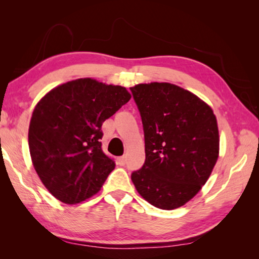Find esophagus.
<instances>
[{
  "mask_svg": "<svg viewBox=\"0 0 259 259\" xmlns=\"http://www.w3.org/2000/svg\"><path fill=\"white\" fill-rule=\"evenodd\" d=\"M125 161H126L125 156H121V157H119V159H117V164L124 165L125 164Z\"/></svg>",
  "mask_w": 259,
  "mask_h": 259,
  "instance_id": "esophagus-1",
  "label": "esophagus"
}]
</instances>
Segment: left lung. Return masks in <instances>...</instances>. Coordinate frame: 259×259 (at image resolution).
Wrapping results in <instances>:
<instances>
[{
  "instance_id": "8db88e82",
  "label": "left lung",
  "mask_w": 259,
  "mask_h": 259,
  "mask_svg": "<svg viewBox=\"0 0 259 259\" xmlns=\"http://www.w3.org/2000/svg\"><path fill=\"white\" fill-rule=\"evenodd\" d=\"M130 90L142 116L146 155L131 181L148 203L177 209L198 194L216 164V115L198 96L171 83H140Z\"/></svg>"
}]
</instances>
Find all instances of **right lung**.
Returning a JSON list of instances; mask_svg holds the SVG:
<instances>
[{
	"instance_id": "obj_1",
	"label": "right lung",
	"mask_w": 259,
	"mask_h": 259,
	"mask_svg": "<svg viewBox=\"0 0 259 259\" xmlns=\"http://www.w3.org/2000/svg\"><path fill=\"white\" fill-rule=\"evenodd\" d=\"M130 98L124 87L85 77L54 88L36 104L29 153L35 171L57 200L76 204L100 191L115 168L102 151V125Z\"/></svg>"
}]
</instances>
